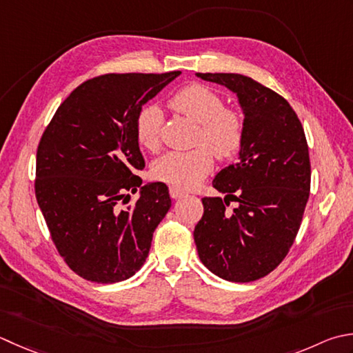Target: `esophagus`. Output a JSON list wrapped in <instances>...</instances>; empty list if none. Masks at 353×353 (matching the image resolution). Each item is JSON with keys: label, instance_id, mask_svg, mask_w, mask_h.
I'll return each instance as SVG.
<instances>
[{"label": "esophagus", "instance_id": "esophagus-1", "mask_svg": "<svg viewBox=\"0 0 353 353\" xmlns=\"http://www.w3.org/2000/svg\"><path fill=\"white\" fill-rule=\"evenodd\" d=\"M170 196H171V199H181L185 196V192H182L181 190H176V188H170Z\"/></svg>", "mask_w": 353, "mask_h": 353}]
</instances>
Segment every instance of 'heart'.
I'll list each match as a JSON object with an SVG mask.
<instances>
[{
    "mask_svg": "<svg viewBox=\"0 0 353 353\" xmlns=\"http://www.w3.org/2000/svg\"><path fill=\"white\" fill-rule=\"evenodd\" d=\"M168 105L174 112L199 123L196 143L188 151H170L154 161L151 174L159 182L186 191L194 188L208 176L214 157L231 159L243 143L245 127L241 116L223 107V99L202 84H191L171 96ZM162 113L159 107H143L136 116V141L142 148L156 151L161 142Z\"/></svg>",
    "mask_w": 353,
    "mask_h": 353,
    "instance_id": "heart-1",
    "label": "heart"
}]
</instances>
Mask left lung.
Returning a JSON list of instances; mask_svg holds the SVG:
<instances>
[{"label": "left lung", "mask_w": 353, "mask_h": 353, "mask_svg": "<svg viewBox=\"0 0 353 353\" xmlns=\"http://www.w3.org/2000/svg\"><path fill=\"white\" fill-rule=\"evenodd\" d=\"M196 76L236 93L245 116L239 161L212 181L225 197L202 199L199 257L223 280H259L281 263L300 230L310 190L305 130L285 98L250 76ZM231 199L239 202L232 213L225 210Z\"/></svg>", "instance_id": "1"}]
</instances>
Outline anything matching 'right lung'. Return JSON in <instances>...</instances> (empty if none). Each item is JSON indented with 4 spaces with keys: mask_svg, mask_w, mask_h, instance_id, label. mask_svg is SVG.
<instances>
[{
    "mask_svg": "<svg viewBox=\"0 0 353 353\" xmlns=\"http://www.w3.org/2000/svg\"><path fill=\"white\" fill-rule=\"evenodd\" d=\"M179 74L110 73L82 82L41 137L34 194L58 252L82 279L127 280L148 257L171 199L165 183L142 185L136 176L145 161L134 122ZM136 190L140 199L122 210Z\"/></svg>",
    "mask_w": 353,
    "mask_h": 353,
    "instance_id": "obj_1",
    "label": "right lung"
}]
</instances>
